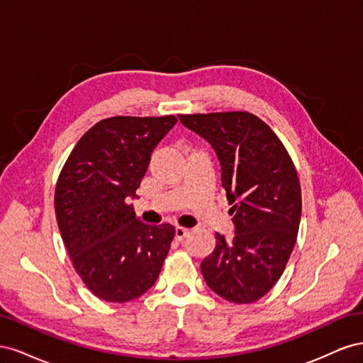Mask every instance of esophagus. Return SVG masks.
Segmentation results:
<instances>
[{
	"label": "esophagus",
	"instance_id": "obj_1",
	"mask_svg": "<svg viewBox=\"0 0 363 363\" xmlns=\"http://www.w3.org/2000/svg\"><path fill=\"white\" fill-rule=\"evenodd\" d=\"M189 235V230H186V228H183V227H175V230H174V238H175V240H182Z\"/></svg>",
	"mask_w": 363,
	"mask_h": 363
}]
</instances>
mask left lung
<instances>
[{
	"instance_id": "obj_1",
	"label": "left lung",
	"mask_w": 363,
	"mask_h": 363,
	"mask_svg": "<svg viewBox=\"0 0 363 363\" xmlns=\"http://www.w3.org/2000/svg\"><path fill=\"white\" fill-rule=\"evenodd\" d=\"M212 145L233 215L235 235L216 233L203 259V277L232 303H252L277 283L294 250L301 219V188L276 133L248 112L179 115Z\"/></svg>"
}]
</instances>
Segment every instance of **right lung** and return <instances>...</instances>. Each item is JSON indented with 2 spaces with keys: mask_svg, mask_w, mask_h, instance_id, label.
<instances>
[{
  "mask_svg": "<svg viewBox=\"0 0 363 363\" xmlns=\"http://www.w3.org/2000/svg\"><path fill=\"white\" fill-rule=\"evenodd\" d=\"M177 118L115 116L77 142L59 175L54 206L63 244L98 298L125 303L156 283L174 238L169 224L148 225L130 200L159 142Z\"/></svg>",
  "mask_w": 363,
  "mask_h": 363,
  "instance_id": "1",
  "label": "right lung"
}]
</instances>
